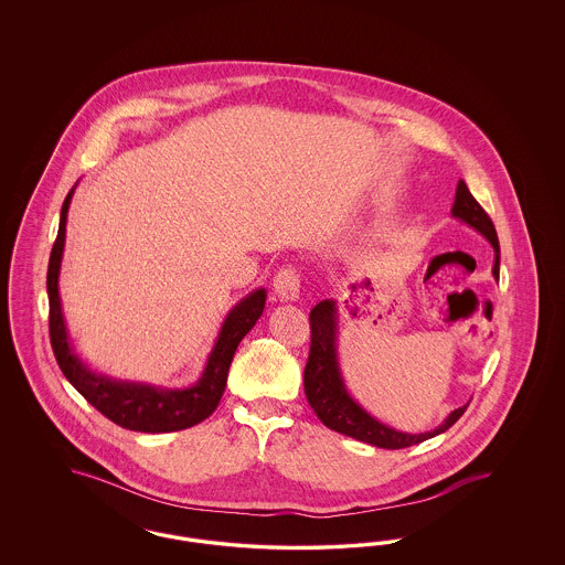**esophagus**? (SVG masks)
Instances as JSON below:
<instances>
[{"mask_svg": "<svg viewBox=\"0 0 565 565\" xmlns=\"http://www.w3.org/2000/svg\"><path fill=\"white\" fill-rule=\"evenodd\" d=\"M273 295L281 302H295L300 295V279L295 267L279 270L273 279Z\"/></svg>", "mask_w": 565, "mask_h": 565, "instance_id": "esophagus-1", "label": "esophagus"}]
</instances>
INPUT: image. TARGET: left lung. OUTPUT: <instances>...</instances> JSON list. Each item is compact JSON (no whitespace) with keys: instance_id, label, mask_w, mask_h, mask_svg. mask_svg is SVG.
<instances>
[{"instance_id":"8db88e82","label":"left lung","mask_w":565,"mask_h":565,"mask_svg":"<svg viewBox=\"0 0 565 565\" xmlns=\"http://www.w3.org/2000/svg\"><path fill=\"white\" fill-rule=\"evenodd\" d=\"M451 215L483 235L493 247V279H500V243L491 217L470 194L463 180L457 182L456 201ZM311 351L305 366V394L313 413L326 428L341 431L360 443L379 449H404L419 445L449 430L463 415L468 404L451 411L445 422L430 431H403L379 422L362 404L351 396L339 364V307L334 298H326L311 309Z\"/></svg>"}]
</instances>
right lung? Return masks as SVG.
<instances>
[{
    "label": "right lung",
    "mask_w": 565,
    "mask_h": 565,
    "mask_svg": "<svg viewBox=\"0 0 565 565\" xmlns=\"http://www.w3.org/2000/svg\"><path fill=\"white\" fill-rule=\"evenodd\" d=\"M78 186V184H76ZM74 189L63 201L58 233L49 260L46 290L51 302V343L54 358L67 376V381L81 392L82 396L104 413L109 422L127 430L162 434L192 428L207 419L220 403L233 355L239 348L243 337L256 326L263 316L267 290L256 288L226 313L217 330L214 348L207 355L201 376L189 387H162L146 381H129L118 376L104 375L93 371L72 343L67 322L63 316V305L58 295V275L65 249V226L67 212L72 205Z\"/></svg>",
    "instance_id": "add662e5"
}]
</instances>
